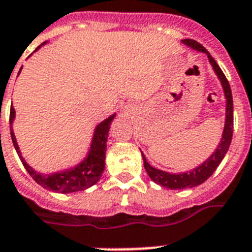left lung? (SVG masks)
<instances>
[{
	"label": "left lung",
	"mask_w": 252,
	"mask_h": 252,
	"mask_svg": "<svg viewBox=\"0 0 252 252\" xmlns=\"http://www.w3.org/2000/svg\"><path fill=\"white\" fill-rule=\"evenodd\" d=\"M182 42L187 46L192 47L193 50H197V51H201V53H205L209 58V62L213 65V69L215 70L216 76L221 82V86H223L224 95H225L226 99V108H225V125H224L223 135H221V139H220V144L218 145V148L215 149L213 155L210 156L209 158L206 159L203 163H201L199 166H197L196 168H193L190 171L187 172H180V174H170L167 171H162L158 168L153 167L148 163L147 158H145L144 153L141 152V156H143V161H144V167L147 174L149 175V178L153 180L155 183L159 184V186L165 187L167 189H184V188H193V187H197L199 184H202L203 182H206L210 176L213 175L214 171L216 170V167L220 165V162L223 161L224 156L226 155V152L229 149L230 141H232V136H233V97H232V90H230L229 82L226 80V77L224 76L223 70L220 69V66L218 65V63L215 62L213 56L210 55V53L205 47L198 43L194 39L187 38L182 39Z\"/></svg>",
	"instance_id": "8db88e82"
}]
</instances>
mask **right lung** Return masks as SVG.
<instances>
[{
  "label": "right lung",
  "mask_w": 252,
  "mask_h": 252,
  "mask_svg": "<svg viewBox=\"0 0 252 252\" xmlns=\"http://www.w3.org/2000/svg\"><path fill=\"white\" fill-rule=\"evenodd\" d=\"M46 42L39 45L34 51L43 46ZM22 69V68H20ZM116 117V114H112L111 117L104 120L103 122L97 125L95 131H94L93 141H91L90 151L87 153V157L84 161L78 163L77 166L68 170L60 172H54V174H39L34 171L31 166L23 158L22 152L19 149V145L16 143V138L14 131H12V122L15 120V109L11 105L10 109V131H11V139L12 144L15 147L16 153H18L19 158L22 161L23 166L26 167L28 174L33 178V180L43 187L45 189L53 190L58 193H74L85 190V189L90 188L94 184L99 182L101 178L105 167V151H107V139L109 127H111L112 121Z\"/></svg>",
  "instance_id": "add662e5"
}]
</instances>
